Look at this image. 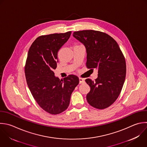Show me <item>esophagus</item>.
Segmentation results:
<instances>
[{
    "label": "esophagus",
    "instance_id": "esophagus-1",
    "mask_svg": "<svg viewBox=\"0 0 147 147\" xmlns=\"http://www.w3.org/2000/svg\"><path fill=\"white\" fill-rule=\"evenodd\" d=\"M84 82V79L83 78H79V83L81 84V83H83Z\"/></svg>",
    "mask_w": 147,
    "mask_h": 147
}]
</instances>
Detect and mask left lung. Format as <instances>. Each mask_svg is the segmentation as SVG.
<instances>
[{
	"instance_id": "1",
	"label": "left lung",
	"mask_w": 147,
	"mask_h": 147,
	"mask_svg": "<svg viewBox=\"0 0 147 147\" xmlns=\"http://www.w3.org/2000/svg\"><path fill=\"white\" fill-rule=\"evenodd\" d=\"M73 36L86 47L87 68L98 70L95 81L86 79L91 89L87 100L96 109H106L122 90L126 71L124 56L115 40L105 33L86 30L75 32Z\"/></svg>"
}]
</instances>
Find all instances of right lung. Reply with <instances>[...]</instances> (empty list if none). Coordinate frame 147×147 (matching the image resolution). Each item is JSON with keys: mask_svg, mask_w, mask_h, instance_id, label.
<instances>
[{"mask_svg": "<svg viewBox=\"0 0 147 147\" xmlns=\"http://www.w3.org/2000/svg\"><path fill=\"white\" fill-rule=\"evenodd\" d=\"M71 34L69 31L39 36L32 44L26 61L25 73L29 88L38 105L52 115L68 108L71 94L79 83L75 75L60 80L53 72L58 51Z\"/></svg>", "mask_w": 147, "mask_h": 147, "instance_id": "1", "label": "right lung"}]
</instances>
